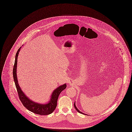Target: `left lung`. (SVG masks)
<instances>
[{
  "label": "left lung",
  "instance_id": "8db88e82",
  "mask_svg": "<svg viewBox=\"0 0 132 132\" xmlns=\"http://www.w3.org/2000/svg\"><path fill=\"white\" fill-rule=\"evenodd\" d=\"M74 106H75V109H76V110L78 112H79V113H81V114H84V113H82V112H81L80 111H79V110H78V109L77 108V107L76 106V105H75V104H74ZM85 115H86V114H85Z\"/></svg>",
  "mask_w": 132,
  "mask_h": 132
}]
</instances>
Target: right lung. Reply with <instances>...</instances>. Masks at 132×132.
Returning <instances> with one entry per match:
<instances>
[{
    "mask_svg": "<svg viewBox=\"0 0 132 132\" xmlns=\"http://www.w3.org/2000/svg\"><path fill=\"white\" fill-rule=\"evenodd\" d=\"M21 47L19 48L15 56V61L13 67V78L16 85V87L18 94L19 98L27 109L34 113L41 115H46L52 113L55 110L57 105V101L60 93L66 88V84L61 85L57 88H56L52 94L51 100L49 102L46 104H40L35 103L30 99H29L26 94L21 90L18 82L17 77V59L18 54L20 51Z\"/></svg>",
    "mask_w": 132,
    "mask_h": 132,
    "instance_id": "add662e5",
    "label": "right lung"
}]
</instances>
